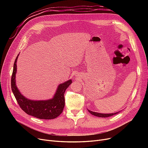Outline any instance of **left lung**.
Instances as JSON below:
<instances>
[{
    "mask_svg": "<svg viewBox=\"0 0 148 148\" xmlns=\"http://www.w3.org/2000/svg\"><path fill=\"white\" fill-rule=\"evenodd\" d=\"M88 110L89 111V112L92 114V115L97 116V117H100V118H107V117H110V116H112L113 115H115L116 114H118V113H119L121 111L116 112V113H97V112H94L89 110V109H88Z\"/></svg>",
    "mask_w": 148,
    "mask_h": 148,
    "instance_id": "obj_1",
    "label": "left lung"
}]
</instances>
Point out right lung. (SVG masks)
I'll use <instances>...</instances> for the list:
<instances>
[{"mask_svg": "<svg viewBox=\"0 0 148 148\" xmlns=\"http://www.w3.org/2000/svg\"><path fill=\"white\" fill-rule=\"evenodd\" d=\"M14 64L11 77V89L15 99L21 109L27 114L41 119H53L56 118L63 112L65 106L64 94L66 89L72 83L69 80L60 84L51 99L47 100H32L25 97L18 90L15 82L17 73V60Z\"/></svg>", "mask_w": 148, "mask_h": 148, "instance_id": "add662e5", "label": "right lung"}]
</instances>
